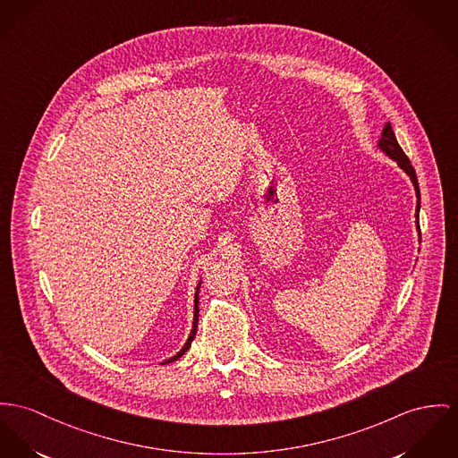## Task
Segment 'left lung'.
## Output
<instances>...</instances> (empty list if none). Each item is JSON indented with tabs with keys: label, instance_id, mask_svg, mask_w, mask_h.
Listing matches in <instances>:
<instances>
[{
	"label": "left lung",
	"instance_id": "left-lung-1",
	"mask_svg": "<svg viewBox=\"0 0 458 458\" xmlns=\"http://www.w3.org/2000/svg\"><path fill=\"white\" fill-rule=\"evenodd\" d=\"M378 146L382 148L384 153H387L392 160H395V162L399 164L401 169L406 171L408 176L411 177V181H413V184H415V190H417V197H419V206H417V217H419V209H420V188H419L417 174H415V169H413L410 158L406 157V153L403 151V148L399 146V142L395 140V134H394L390 123H386L384 132H382V140L378 142ZM419 228H420V226H419Z\"/></svg>",
	"mask_w": 458,
	"mask_h": 458
}]
</instances>
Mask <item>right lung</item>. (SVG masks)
Wrapping results in <instances>:
<instances>
[{"label": "right lung", "mask_w": 458, "mask_h": 458, "mask_svg": "<svg viewBox=\"0 0 458 458\" xmlns=\"http://www.w3.org/2000/svg\"><path fill=\"white\" fill-rule=\"evenodd\" d=\"M197 322H199V287H197V293H195V314H193V329H191V335H190L188 342L184 344V347H182V349H181L174 357H171L169 360H165V364H167V362L176 360V359H179L182 353L186 352V351L190 349V345H191V342H193V338H195V333H197Z\"/></svg>", "instance_id": "obj_1"}]
</instances>
